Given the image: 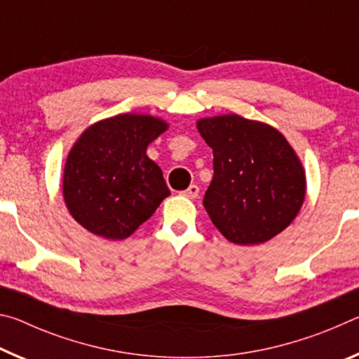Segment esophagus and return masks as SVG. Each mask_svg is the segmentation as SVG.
I'll use <instances>...</instances> for the list:
<instances>
[{
    "label": "esophagus",
    "instance_id": "34e87169",
    "mask_svg": "<svg viewBox=\"0 0 359 359\" xmlns=\"http://www.w3.org/2000/svg\"><path fill=\"white\" fill-rule=\"evenodd\" d=\"M180 194L182 196H185V198H190V199H194L199 194V187L198 185H190L187 188V190H184V191H180Z\"/></svg>",
    "mask_w": 359,
    "mask_h": 359
}]
</instances>
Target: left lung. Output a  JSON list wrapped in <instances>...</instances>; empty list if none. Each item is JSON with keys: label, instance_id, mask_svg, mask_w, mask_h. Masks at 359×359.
Masks as SVG:
<instances>
[{"label": "left lung", "instance_id": "1", "mask_svg": "<svg viewBox=\"0 0 359 359\" xmlns=\"http://www.w3.org/2000/svg\"><path fill=\"white\" fill-rule=\"evenodd\" d=\"M198 130L214 151L204 194L212 223L238 245L263 244L294 220L306 175L294 150L269 125L239 115L203 118Z\"/></svg>", "mask_w": 359, "mask_h": 359}]
</instances>
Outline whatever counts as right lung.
I'll return each mask as SVG.
<instances>
[{
	"label": "right lung",
	"instance_id": "add662e5",
	"mask_svg": "<svg viewBox=\"0 0 359 359\" xmlns=\"http://www.w3.org/2000/svg\"><path fill=\"white\" fill-rule=\"evenodd\" d=\"M166 128L150 115L121 114L83 131L63 175L66 208L77 223L101 238L121 241L154 215L171 191L145 151Z\"/></svg>",
	"mask_w": 359,
	"mask_h": 359
}]
</instances>
